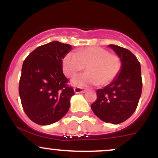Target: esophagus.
I'll return each instance as SVG.
<instances>
[{
    "label": "esophagus",
    "mask_w": 158,
    "mask_h": 158,
    "mask_svg": "<svg viewBox=\"0 0 158 158\" xmlns=\"http://www.w3.org/2000/svg\"><path fill=\"white\" fill-rule=\"evenodd\" d=\"M74 92H75V93H76V94L84 93V92H86V89H82V88H79V87H76V88H74Z\"/></svg>",
    "instance_id": "34e87169"
}]
</instances>
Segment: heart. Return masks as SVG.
I'll use <instances>...</instances> for the list:
<instances>
[{
  "label": "heart",
  "instance_id": "1",
  "mask_svg": "<svg viewBox=\"0 0 158 158\" xmlns=\"http://www.w3.org/2000/svg\"><path fill=\"white\" fill-rule=\"evenodd\" d=\"M64 74L73 77L86 67V73L72 80L73 85L83 88L89 85H106L116 79L122 69V62L117 55L110 54L101 47L79 49L69 52L63 59Z\"/></svg>",
  "mask_w": 158,
  "mask_h": 158
}]
</instances>
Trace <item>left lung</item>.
Returning <instances> with one entry per match:
<instances>
[{
  "instance_id": "obj_1",
  "label": "left lung",
  "mask_w": 158,
  "mask_h": 158,
  "mask_svg": "<svg viewBox=\"0 0 158 158\" xmlns=\"http://www.w3.org/2000/svg\"><path fill=\"white\" fill-rule=\"evenodd\" d=\"M122 62L118 76L103 89H97V99L91 106L94 114L102 121L118 125L132 115L142 91L141 65L128 49L109 45Z\"/></svg>"
}]
</instances>
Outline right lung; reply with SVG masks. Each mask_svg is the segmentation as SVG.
I'll return each instance as SVG.
<instances>
[{"label":"right lung","instance_id":"1","mask_svg":"<svg viewBox=\"0 0 158 158\" xmlns=\"http://www.w3.org/2000/svg\"><path fill=\"white\" fill-rule=\"evenodd\" d=\"M72 46L52 41L28 55L23 63L19 95L27 115L40 125L58 122L67 113L74 90L67 85L62 62Z\"/></svg>","mask_w":158,"mask_h":158}]
</instances>
